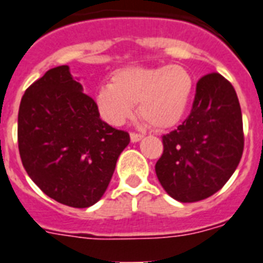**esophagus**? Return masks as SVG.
Returning <instances> with one entry per match:
<instances>
[{"label": "esophagus", "instance_id": "34e87169", "mask_svg": "<svg viewBox=\"0 0 263 263\" xmlns=\"http://www.w3.org/2000/svg\"><path fill=\"white\" fill-rule=\"evenodd\" d=\"M143 138L142 134H137V133H132L130 134V140H132V142H140L141 140Z\"/></svg>", "mask_w": 263, "mask_h": 263}]
</instances>
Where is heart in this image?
I'll return each instance as SVG.
<instances>
[{
  "label": "heart",
  "mask_w": 263,
  "mask_h": 263,
  "mask_svg": "<svg viewBox=\"0 0 263 263\" xmlns=\"http://www.w3.org/2000/svg\"><path fill=\"white\" fill-rule=\"evenodd\" d=\"M194 94V78L181 65L127 66L111 76L96 94L100 117L111 126H122L138 111L154 129L178 125L189 109Z\"/></svg>",
  "instance_id": "1"
}]
</instances>
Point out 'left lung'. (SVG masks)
I'll list each match as a JSON object with an SVG mask.
<instances>
[{
  "mask_svg": "<svg viewBox=\"0 0 263 263\" xmlns=\"http://www.w3.org/2000/svg\"><path fill=\"white\" fill-rule=\"evenodd\" d=\"M162 143L156 173L172 198L197 202L222 189L243 152L241 106L233 85L218 73L202 77L192 113L162 137Z\"/></svg>",
  "mask_w": 263,
  "mask_h": 263,
  "instance_id": "left-lung-1",
  "label": "left lung"
}]
</instances>
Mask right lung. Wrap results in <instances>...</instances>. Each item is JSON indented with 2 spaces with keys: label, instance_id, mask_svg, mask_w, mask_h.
I'll use <instances>...</instances> for the list:
<instances>
[{
  "label": "right lung",
  "instance_id": "1",
  "mask_svg": "<svg viewBox=\"0 0 263 263\" xmlns=\"http://www.w3.org/2000/svg\"><path fill=\"white\" fill-rule=\"evenodd\" d=\"M129 142L126 132L101 120L67 65L48 70L25 91L18 111L22 165L60 203L84 209L100 201Z\"/></svg>",
  "mask_w": 263,
  "mask_h": 263
}]
</instances>
